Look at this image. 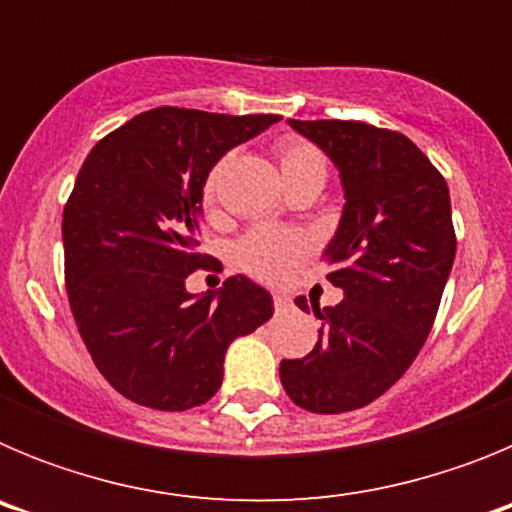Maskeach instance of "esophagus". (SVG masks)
<instances>
[{
    "label": "esophagus",
    "instance_id": "1",
    "mask_svg": "<svg viewBox=\"0 0 512 512\" xmlns=\"http://www.w3.org/2000/svg\"><path fill=\"white\" fill-rule=\"evenodd\" d=\"M274 305H277V310H287V307L292 305V297L284 295V292H277V295H274Z\"/></svg>",
    "mask_w": 512,
    "mask_h": 512
}]
</instances>
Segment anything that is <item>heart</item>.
Here are the masks:
<instances>
[{
	"mask_svg": "<svg viewBox=\"0 0 512 512\" xmlns=\"http://www.w3.org/2000/svg\"><path fill=\"white\" fill-rule=\"evenodd\" d=\"M279 166H282L284 184L295 187L300 182H318L325 184L328 176V161L318 148L300 138H287L279 143ZM223 166L217 164L207 174L205 187H202V200L205 205L215 202L217 176ZM307 241L302 235L289 233L279 228H259L248 233L238 246V261L253 277L264 282H287L297 271L300 261L305 259Z\"/></svg>",
	"mask_w": 512,
	"mask_h": 512,
	"instance_id": "heart-1",
	"label": "heart"
}]
</instances>
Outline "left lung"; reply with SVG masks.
I'll return each mask as SVG.
<instances>
[{
	"instance_id": "8db88e82",
	"label": "left lung",
	"mask_w": 512,
	"mask_h": 512,
	"mask_svg": "<svg viewBox=\"0 0 512 512\" xmlns=\"http://www.w3.org/2000/svg\"><path fill=\"white\" fill-rule=\"evenodd\" d=\"M333 161L343 205L325 248L336 307H297L323 320L302 359L279 364L295 405L333 415L364 408L408 372L441 305L456 256L446 179L413 140L356 120H289Z\"/></svg>"
}]
</instances>
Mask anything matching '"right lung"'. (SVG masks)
Wrapping results in <instances>:
<instances>
[{
	"mask_svg": "<svg viewBox=\"0 0 512 512\" xmlns=\"http://www.w3.org/2000/svg\"><path fill=\"white\" fill-rule=\"evenodd\" d=\"M277 120L156 107L81 164L61 225L69 305L97 369L128 400L169 413L205 405L230 343L274 315L269 292L243 274L205 295L184 282L210 259L200 253L207 174Z\"/></svg>",
	"mask_w": 512,
	"mask_h": 512,
	"instance_id": "1",
	"label": "right lung"
}]
</instances>
